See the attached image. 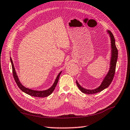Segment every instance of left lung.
I'll return each instance as SVG.
<instances>
[{
	"label": "left lung",
	"mask_w": 130,
	"mask_h": 130,
	"mask_svg": "<svg viewBox=\"0 0 130 130\" xmlns=\"http://www.w3.org/2000/svg\"><path fill=\"white\" fill-rule=\"evenodd\" d=\"M107 32L109 35L111 43V57L109 64V70L108 71V72L107 73V75H106L104 78H103L100 85L96 89L91 90L85 89L78 84L77 81H76L77 85L79 89L81 91L83 92V93L87 94H93L102 91L103 90L107 88V87L110 85V84L112 83L114 75H115V73L116 64H117L118 58V50L117 49V47L116 46L115 39V38H114L113 34L111 32V31L109 30H107Z\"/></svg>",
	"instance_id": "left-lung-1"
}]
</instances>
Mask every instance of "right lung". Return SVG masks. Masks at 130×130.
<instances>
[{
    "label": "right lung",
    "instance_id": "right-lung-1",
    "mask_svg": "<svg viewBox=\"0 0 130 130\" xmlns=\"http://www.w3.org/2000/svg\"><path fill=\"white\" fill-rule=\"evenodd\" d=\"M10 62H11V64H12V71H13V77H14V80L16 83L17 86L18 87L24 92H25L26 94H27L30 96H34V97H39V98H44V97H46L47 96H49L50 94H51L53 92L54 90L55 89V87L57 86V84L58 82V80H59V78L60 75L62 73L61 72H60L58 74V76H57L56 78H55V80L54 81V84H53V85L49 88L48 89L45 90H42V91H39V90H32L30 89L27 88V87H25L23 85H22V84L20 83V81L19 80V78L18 77V76L16 73V72H15V68L14 67V64H13V63L12 61V59L11 57H10Z\"/></svg>",
    "mask_w": 130,
    "mask_h": 130
}]
</instances>
